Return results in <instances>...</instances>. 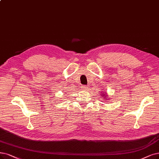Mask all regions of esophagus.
<instances>
[{
    "label": "esophagus",
    "mask_w": 159,
    "mask_h": 159,
    "mask_svg": "<svg viewBox=\"0 0 159 159\" xmlns=\"http://www.w3.org/2000/svg\"><path fill=\"white\" fill-rule=\"evenodd\" d=\"M82 88H83V90L86 91V90H89L90 86H89V85H88V86H83Z\"/></svg>",
    "instance_id": "1"
}]
</instances>
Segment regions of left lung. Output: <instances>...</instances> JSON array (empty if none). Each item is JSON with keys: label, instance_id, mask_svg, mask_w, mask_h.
Returning <instances> with one entry per match:
<instances>
[{"label": "left lung", "instance_id": "left-lung-1", "mask_svg": "<svg viewBox=\"0 0 159 159\" xmlns=\"http://www.w3.org/2000/svg\"><path fill=\"white\" fill-rule=\"evenodd\" d=\"M101 97H102V98H103V99H106V100H108L109 99V98H108V95L106 92H101Z\"/></svg>", "mask_w": 159, "mask_h": 159}]
</instances>
